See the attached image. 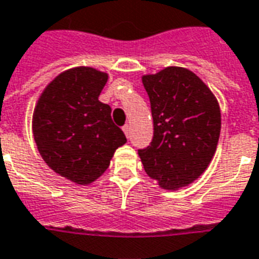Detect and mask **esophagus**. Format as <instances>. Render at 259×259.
I'll list each match as a JSON object with an SVG mask.
<instances>
[{
	"instance_id": "obj_1",
	"label": "esophagus",
	"mask_w": 259,
	"mask_h": 259,
	"mask_svg": "<svg viewBox=\"0 0 259 259\" xmlns=\"http://www.w3.org/2000/svg\"><path fill=\"white\" fill-rule=\"evenodd\" d=\"M122 129H123L124 136H126V137H129V133H130V126H129V124H124Z\"/></svg>"
}]
</instances>
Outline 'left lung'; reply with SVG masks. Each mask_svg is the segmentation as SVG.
<instances>
[{
    "label": "left lung",
    "mask_w": 259,
    "mask_h": 259,
    "mask_svg": "<svg viewBox=\"0 0 259 259\" xmlns=\"http://www.w3.org/2000/svg\"><path fill=\"white\" fill-rule=\"evenodd\" d=\"M154 119V139L139 156L159 187L176 191L198 180L211 162L221 132L220 105L192 71L166 67L143 75Z\"/></svg>",
    "instance_id": "1"
}]
</instances>
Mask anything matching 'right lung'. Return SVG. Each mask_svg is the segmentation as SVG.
<instances>
[{"mask_svg":"<svg viewBox=\"0 0 259 259\" xmlns=\"http://www.w3.org/2000/svg\"><path fill=\"white\" fill-rule=\"evenodd\" d=\"M108 74L75 67L44 89L32 114V133L42 159L61 177L79 185L93 183L126 143L111 107L99 100Z\"/></svg>","mask_w":259,"mask_h":259,"instance_id":"right-lung-1","label":"right lung"}]
</instances>
